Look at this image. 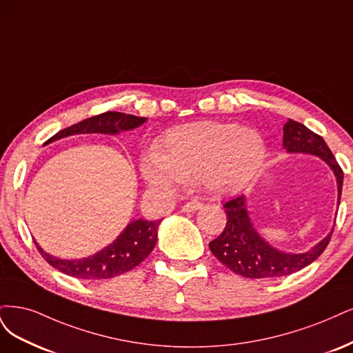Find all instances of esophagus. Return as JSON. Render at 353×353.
Instances as JSON below:
<instances>
[{"label": "esophagus", "instance_id": "34e87169", "mask_svg": "<svg viewBox=\"0 0 353 353\" xmlns=\"http://www.w3.org/2000/svg\"><path fill=\"white\" fill-rule=\"evenodd\" d=\"M202 205H203V203H202L199 199H193V201H190V202L185 203L183 208H181V210H183L185 212H190V211H196V210H199Z\"/></svg>", "mask_w": 353, "mask_h": 353}]
</instances>
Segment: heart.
<instances>
[{"label": "heart", "instance_id": "obj_1", "mask_svg": "<svg viewBox=\"0 0 353 353\" xmlns=\"http://www.w3.org/2000/svg\"><path fill=\"white\" fill-rule=\"evenodd\" d=\"M265 157V141L256 130L196 121L168 130L142 172L154 188L170 189L201 179L212 192L233 193L255 177Z\"/></svg>", "mask_w": 353, "mask_h": 353}]
</instances>
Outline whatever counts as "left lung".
I'll return each mask as SVG.
<instances>
[{
    "label": "left lung",
    "mask_w": 353,
    "mask_h": 353,
    "mask_svg": "<svg viewBox=\"0 0 353 353\" xmlns=\"http://www.w3.org/2000/svg\"><path fill=\"white\" fill-rule=\"evenodd\" d=\"M283 146L288 152L312 154L333 170L337 180V202L340 203L343 186V170L337 164L333 152L320 134L314 133L302 123L289 120L283 128ZM227 223L223 233L210 242V249L221 264L239 276L248 279H276L293 274L320 256L327 248L333 230L323 241L305 254H286L277 251L258 234L246 211L243 195L224 203Z\"/></svg>",
    "instance_id": "left-lung-1"
}]
</instances>
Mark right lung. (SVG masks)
<instances>
[{"label": "right lung", "mask_w": 353, "mask_h": 353, "mask_svg": "<svg viewBox=\"0 0 353 353\" xmlns=\"http://www.w3.org/2000/svg\"><path fill=\"white\" fill-rule=\"evenodd\" d=\"M146 121L145 117H136L117 111H107L102 114L89 117L81 123L55 133L45 143L54 142L65 136L79 133H107L116 134L121 130H132ZM160 221L134 220L128 224L126 229L102 251L92 256L82 259H60L47 252L35 242L39 254L50 265L64 272L67 276L83 280H104L117 277L123 272L133 270L152 252L157 243V233Z\"/></svg>", "instance_id": "add662e5"}]
</instances>
